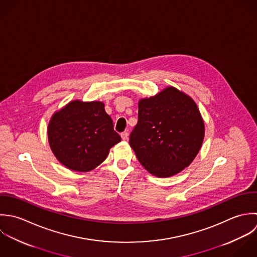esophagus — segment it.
I'll use <instances>...</instances> for the list:
<instances>
[{"instance_id":"esophagus-1","label":"esophagus","mask_w":257,"mask_h":257,"mask_svg":"<svg viewBox=\"0 0 257 257\" xmlns=\"http://www.w3.org/2000/svg\"><path fill=\"white\" fill-rule=\"evenodd\" d=\"M121 138L123 140H127L128 139V132H122L121 133Z\"/></svg>"}]
</instances>
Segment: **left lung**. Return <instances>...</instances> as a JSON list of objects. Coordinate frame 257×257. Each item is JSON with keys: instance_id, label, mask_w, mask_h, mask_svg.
<instances>
[{"instance_id": "obj_1", "label": "left lung", "mask_w": 257, "mask_h": 257, "mask_svg": "<svg viewBox=\"0 0 257 257\" xmlns=\"http://www.w3.org/2000/svg\"><path fill=\"white\" fill-rule=\"evenodd\" d=\"M204 137L205 124L196 102L170 86L139 101L138 123L129 143L149 173L167 178L194 161Z\"/></svg>"}]
</instances>
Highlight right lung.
<instances>
[{
	"mask_svg": "<svg viewBox=\"0 0 257 257\" xmlns=\"http://www.w3.org/2000/svg\"><path fill=\"white\" fill-rule=\"evenodd\" d=\"M52 153L66 168L88 172L100 165L121 141L100 101L74 100L55 112L48 127Z\"/></svg>",
	"mask_w": 257,
	"mask_h": 257,
	"instance_id": "right-lung-1",
	"label": "right lung"
}]
</instances>
